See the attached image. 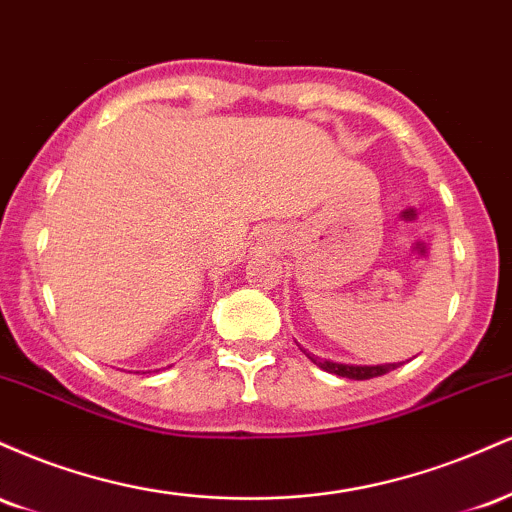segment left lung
Here are the masks:
<instances>
[{
    "instance_id": "obj_1",
    "label": "left lung",
    "mask_w": 512,
    "mask_h": 512,
    "mask_svg": "<svg viewBox=\"0 0 512 512\" xmlns=\"http://www.w3.org/2000/svg\"><path fill=\"white\" fill-rule=\"evenodd\" d=\"M305 351V349H303ZM305 356L310 358V361L315 363V366H320L322 370H327V373H334V375H342V378H349V380H370V378H378V375H385L390 373V370H395L402 366V363H380V366H349V363H334V361H327V358H320L315 354H308L305 351Z\"/></svg>"
}]
</instances>
